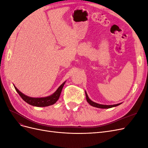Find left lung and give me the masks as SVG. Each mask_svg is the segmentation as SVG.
Wrapping results in <instances>:
<instances>
[{"instance_id": "8db88e82", "label": "left lung", "mask_w": 148, "mask_h": 148, "mask_svg": "<svg viewBox=\"0 0 148 148\" xmlns=\"http://www.w3.org/2000/svg\"><path fill=\"white\" fill-rule=\"evenodd\" d=\"M85 95H86V97L87 102L89 103V104H90L91 106H93V107H97V108L109 109V108H112V107H116V106H119L120 104H122V103H119V104H114V105H103V104H97V103H96V102H95L92 101L90 99H89L86 91H85Z\"/></svg>"}]
</instances>
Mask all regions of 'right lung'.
<instances>
[{"instance_id": "obj_1", "label": "right lung", "mask_w": 148, "mask_h": 148, "mask_svg": "<svg viewBox=\"0 0 148 148\" xmlns=\"http://www.w3.org/2000/svg\"><path fill=\"white\" fill-rule=\"evenodd\" d=\"M65 83V82L62 83L60 86L58 88L56 91L54 93H53L52 95L47 96V97H36V98L26 96L23 93L20 92L18 89L14 86V85H13V86H14L15 90L19 94L20 97L26 102H27L28 104L31 106H36V107H46V106L54 104L55 103L58 101L61 94L62 88H63Z\"/></svg>"}]
</instances>
